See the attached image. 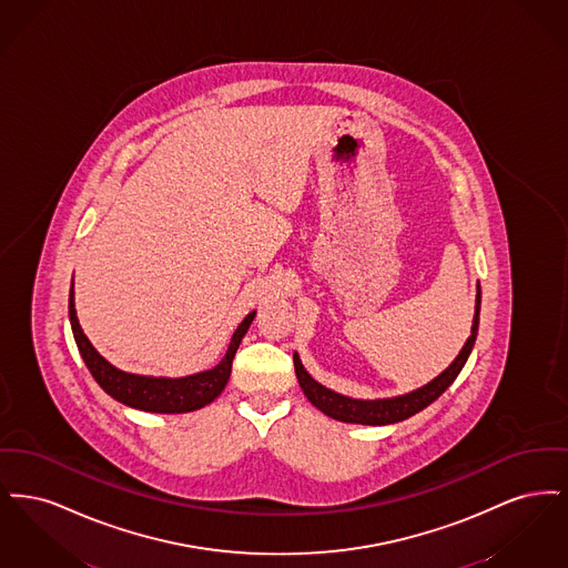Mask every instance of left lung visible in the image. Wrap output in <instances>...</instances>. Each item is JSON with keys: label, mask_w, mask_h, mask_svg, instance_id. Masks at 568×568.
I'll return each instance as SVG.
<instances>
[{"label": "left lung", "mask_w": 568, "mask_h": 568, "mask_svg": "<svg viewBox=\"0 0 568 568\" xmlns=\"http://www.w3.org/2000/svg\"><path fill=\"white\" fill-rule=\"evenodd\" d=\"M479 311H481V287L477 285L475 317H473L470 336L464 343L458 357L449 364V368H445L430 383H426L419 389H413L408 394H403V396L383 398V400H355V398H347L343 394H336V392L327 389L322 383H317L315 378L311 377L306 373V368L302 366L297 353H294V368H296L297 383H300L304 396L311 400V405L317 406L322 413H325L332 419L347 422V424H362V426H387V424L403 422V419H408L410 415L424 410L426 406L433 405L434 400L456 381L459 371L464 368L468 355H470L473 347H475L477 329H479Z\"/></svg>", "instance_id": "1"}]
</instances>
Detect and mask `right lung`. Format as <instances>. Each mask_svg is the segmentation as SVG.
Instances as JSON below:
<instances>
[{
  "instance_id": "obj_1",
  "label": "right lung",
  "mask_w": 568,
  "mask_h": 568,
  "mask_svg": "<svg viewBox=\"0 0 568 568\" xmlns=\"http://www.w3.org/2000/svg\"><path fill=\"white\" fill-rule=\"evenodd\" d=\"M68 308H70V324L74 332V341H77V347L81 352L89 373L114 400L138 408V410H146V413H190V410H197L202 406L211 405L223 392V387L227 385V378L232 373V359L236 355V349H239L248 325L255 317V311H251L244 317L230 341L227 352L215 368L195 373L190 377L170 378L146 377V375L119 371L116 366L110 364L109 359H104L98 353V349L84 336L79 317H77L74 278H72V287H70V306Z\"/></svg>"
}]
</instances>
